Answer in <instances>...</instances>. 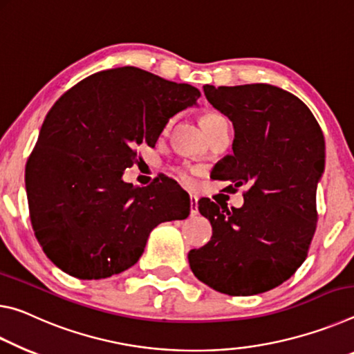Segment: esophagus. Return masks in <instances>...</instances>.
I'll use <instances>...</instances> for the list:
<instances>
[{
	"mask_svg": "<svg viewBox=\"0 0 354 354\" xmlns=\"http://www.w3.org/2000/svg\"><path fill=\"white\" fill-rule=\"evenodd\" d=\"M198 196H194V194H191L189 196V213H191V216H196L198 215Z\"/></svg>",
	"mask_w": 354,
	"mask_h": 354,
	"instance_id": "34e87169",
	"label": "esophagus"
}]
</instances>
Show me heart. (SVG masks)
Listing matches in <instances>:
<instances>
[{
  "label": "heart",
  "mask_w": 354,
  "mask_h": 354,
  "mask_svg": "<svg viewBox=\"0 0 354 354\" xmlns=\"http://www.w3.org/2000/svg\"><path fill=\"white\" fill-rule=\"evenodd\" d=\"M224 122H227L224 115H221L219 113H213V111L205 113V114L201 118V127H202V129H204V131L207 133V135H208V133H210L213 129H216L218 125H221V124H224ZM171 124H172V120H167L166 130L169 129ZM174 172H176V177H177L178 180H180L182 183H185V185H191V183H193V176H191V171L188 169V167L178 166V167H176V169H174Z\"/></svg>",
  "instance_id": "heart-1"
}]
</instances>
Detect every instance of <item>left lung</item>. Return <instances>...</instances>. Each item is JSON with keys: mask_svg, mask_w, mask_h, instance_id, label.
<instances>
[{"mask_svg": "<svg viewBox=\"0 0 354 354\" xmlns=\"http://www.w3.org/2000/svg\"><path fill=\"white\" fill-rule=\"evenodd\" d=\"M204 92L235 130L234 153L218 161L213 177L248 191L240 208L199 201L213 235L188 252L191 271L230 297L268 292L308 257L324 171L323 133L310 109L276 86L205 84Z\"/></svg>", "mask_w": 354, "mask_h": 354, "instance_id": "1", "label": "left lung"}]
</instances>
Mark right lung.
<instances>
[{
  "label": "right lung",
  "mask_w": 354,
  "mask_h": 354,
  "mask_svg": "<svg viewBox=\"0 0 354 354\" xmlns=\"http://www.w3.org/2000/svg\"><path fill=\"white\" fill-rule=\"evenodd\" d=\"M199 97L191 84L118 67L80 81L51 106L25 182L34 235L57 268L88 281L122 273L156 225L189 215L172 178L141 188L122 174L138 147H153L167 120Z\"/></svg>",
  "instance_id": "1"
}]
</instances>
